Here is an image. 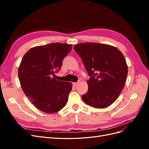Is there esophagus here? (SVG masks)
I'll use <instances>...</instances> for the list:
<instances>
[{
    "instance_id": "esophagus-1",
    "label": "esophagus",
    "mask_w": 149,
    "mask_h": 149,
    "mask_svg": "<svg viewBox=\"0 0 149 149\" xmlns=\"http://www.w3.org/2000/svg\"><path fill=\"white\" fill-rule=\"evenodd\" d=\"M79 82L78 81V82H76V83H73V86H77L79 84Z\"/></svg>"
}]
</instances>
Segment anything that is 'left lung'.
Segmentation results:
<instances>
[{
  "label": "left lung",
  "instance_id": "1",
  "mask_svg": "<svg viewBox=\"0 0 149 149\" xmlns=\"http://www.w3.org/2000/svg\"><path fill=\"white\" fill-rule=\"evenodd\" d=\"M90 76L88 92L82 96L88 105L103 109L111 105L122 92L128 73L121 52L115 47L97 43L74 46Z\"/></svg>",
  "mask_w": 149,
  "mask_h": 149
}]
</instances>
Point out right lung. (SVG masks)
<instances>
[{
	"mask_svg": "<svg viewBox=\"0 0 149 149\" xmlns=\"http://www.w3.org/2000/svg\"><path fill=\"white\" fill-rule=\"evenodd\" d=\"M71 49L70 44L53 43L31 48L22 58L18 70L21 87L42 112L55 113L66 105L72 84L56 80L55 73Z\"/></svg>",
	"mask_w": 149,
	"mask_h": 149,
	"instance_id": "add662e5",
	"label": "right lung"
}]
</instances>
